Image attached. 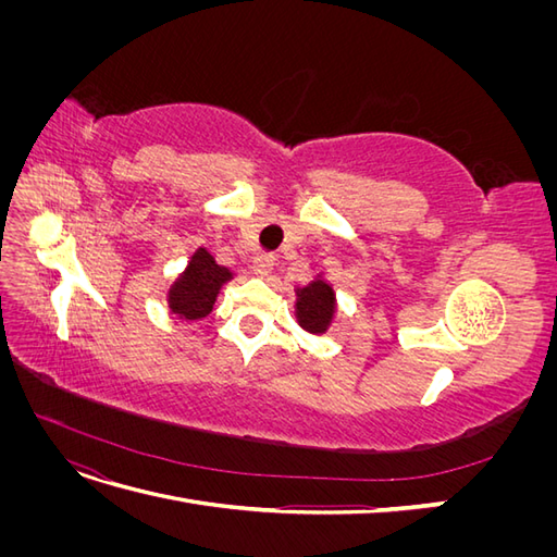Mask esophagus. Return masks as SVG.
<instances>
[{
  "instance_id": "1",
  "label": "esophagus",
  "mask_w": 557,
  "mask_h": 557,
  "mask_svg": "<svg viewBox=\"0 0 557 557\" xmlns=\"http://www.w3.org/2000/svg\"><path fill=\"white\" fill-rule=\"evenodd\" d=\"M274 264H276V258L272 256V252H260V256L252 258V272H256L258 276H269L272 274Z\"/></svg>"
}]
</instances>
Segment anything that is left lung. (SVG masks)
Returning a JSON list of instances; mask_svg holds the SVG:
<instances>
[{"label":"left lung","mask_w":557,"mask_h":557,"mask_svg":"<svg viewBox=\"0 0 557 557\" xmlns=\"http://www.w3.org/2000/svg\"><path fill=\"white\" fill-rule=\"evenodd\" d=\"M334 318V290L325 281L297 288V320L311 334H323Z\"/></svg>","instance_id":"obj_1"}]
</instances>
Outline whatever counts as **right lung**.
<instances>
[{
    "label": "right lung",
    "instance_id": "right-lung-1",
    "mask_svg": "<svg viewBox=\"0 0 557 557\" xmlns=\"http://www.w3.org/2000/svg\"><path fill=\"white\" fill-rule=\"evenodd\" d=\"M232 278L227 267L215 264L207 248H199L188 262V269L170 288V309L185 320H199L211 313L221 285Z\"/></svg>",
    "mask_w": 557,
    "mask_h": 557
}]
</instances>
